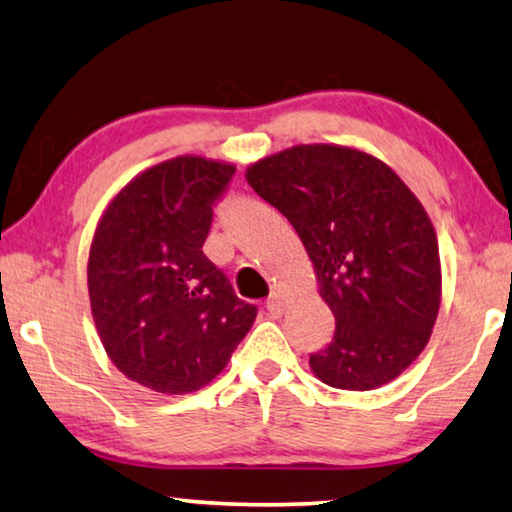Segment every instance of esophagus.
<instances>
[{
    "label": "esophagus",
    "instance_id": "1",
    "mask_svg": "<svg viewBox=\"0 0 512 512\" xmlns=\"http://www.w3.org/2000/svg\"><path fill=\"white\" fill-rule=\"evenodd\" d=\"M266 312H269L271 317H280L282 315V299H280V294H271L269 299H266Z\"/></svg>",
    "mask_w": 512,
    "mask_h": 512
}]
</instances>
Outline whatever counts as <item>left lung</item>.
<instances>
[{"label": "left lung", "instance_id": "8db88e82", "mask_svg": "<svg viewBox=\"0 0 512 512\" xmlns=\"http://www.w3.org/2000/svg\"><path fill=\"white\" fill-rule=\"evenodd\" d=\"M315 266L335 331L310 354L333 388L370 391L423 352L437 322L441 266L423 204L386 163L335 144H299L248 167Z\"/></svg>", "mask_w": 512, "mask_h": 512}]
</instances>
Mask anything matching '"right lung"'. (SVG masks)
Masks as SVG:
<instances>
[{
  "instance_id": "1",
  "label": "right lung",
  "mask_w": 512,
  "mask_h": 512,
  "mask_svg": "<svg viewBox=\"0 0 512 512\" xmlns=\"http://www.w3.org/2000/svg\"><path fill=\"white\" fill-rule=\"evenodd\" d=\"M234 172L200 156L149 167L110 202L91 241L89 301L105 352L156 393L207 386L257 317L202 253Z\"/></svg>"
}]
</instances>
